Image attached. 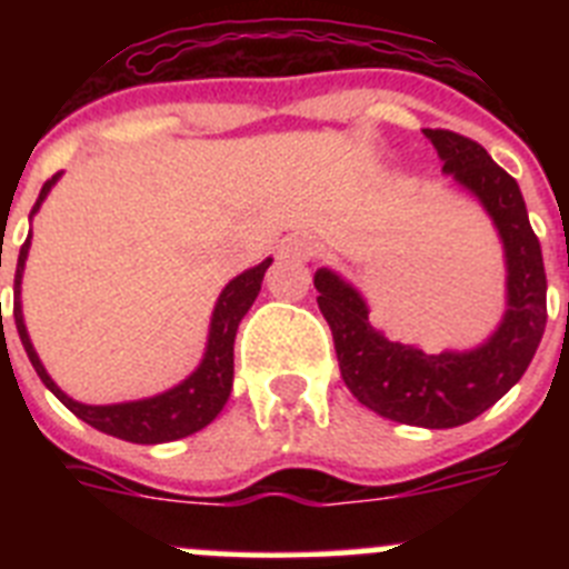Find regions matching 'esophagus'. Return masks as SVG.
<instances>
[{
    "mask_svg": "<svg viewBox=\"0 0 569 569\" xmlns=\"http://www.w3.org/2000/svg\"><path fill=\"white\" fill-rule=\"evenodd\" d=\"M281 253L293 256V259H313L319 253V248H316V241L308 239V236H293V239L281 244Z\"/></svg>",
    "mask_w": 569,
    "mask_h": 569,
    "instance_id": "obj_1",
    "label": "esophagus"
}]
</instances>
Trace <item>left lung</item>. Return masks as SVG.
<instances>
[{
    "mask_svg": "<svg viewBox=\"0 0 569 569\" xmlns=\"http://www.w3.org/2000/svg\"><path fill=\"white\" fill-rule=\"evenodd\" d=\"M425 136L439 150L445 173L479 196L505 241L507 313L501 328L470 353L430 356L385 339L367 321L361 296L336 273L319 270L313 284L350 393L385 419L441 430L481 416L525 376L545 336L547 276L516 179L467 136L445 128H425Z\"/></svg>",
    "mask_w": 569,
    "mask_h": 569,
    "instance_id": "obj_1",
    "label": "left lung"
}]
</instances>
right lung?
Wrapping results in <instances>:
<instances>
[{
    "mask_svg": "<svg viewBox=\"0 0 569 569\" xmlns=\"http://www.w3.org/2000/svg\"><path fill=\"white\" fill-rule=\"evenodd\" d=\"M59 179V173L53 179L42 184V193H39L37 204H33V213L39 210L42 199L48 196V190L53 188V182ZM30 236L24 239L22 250H19L17 261V276H13V319H17L19 339L24 345V353H28L30 365L39 373V379L44 381L50 393L57 396L70 413H77L79 419L88 421L90 427H97L102 433L116 436V439L133 441V445H162V441H176L184 439V436L196 433L208 427L210 421L219 416V410L224 407L230 396V387H233V341L236 330H239V321L244 319V313L250 310V305L256 301L261 290V279H264V270L270 268V259H264L259 268L244 270L241 276H236L228 288L222 290L219 301H216L213 321H210V339H208V353H204L202 365L196 367V373L188 376L179 387L168 390L162 396H153V399L142 401H128V405H79V401L68 399V396L53 385L48 373H44L42 361H39L37 350L30 345L28 330H24L22 321V301H19V284H22V270L24 259H28Z\"/></svg>",
    "mask_w": 569,
    "mask_h": 569,
    "instance_id": "right-lung-1",
    "label": "right lung"
}]
</instances>
